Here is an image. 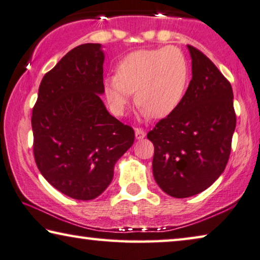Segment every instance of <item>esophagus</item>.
Wrapping results in <instances>:
<instances>
[{"mask_svg": "<svg viewBox=\"0 0 260 260\" xmlns=\"http://www.w3.org/2000/svg\"><path fill=\"white\" fill-rule=\"evenodd\" d=\"M135 135H136V138L137 139H143V138L145 137L146 133L143 129H139V127H136V129H135Z\"/></svg>", "mask_w": 260, "mask_h": 260, "instance_id": "34e87169", "label": "esophagus"}]
</instances>
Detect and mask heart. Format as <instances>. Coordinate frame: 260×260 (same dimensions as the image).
Masks as SVG:
<instances>
[{
    "label": "heart",
    "instance_id": "heart-1",
    "mask_svg": "<svg viewBox=\"0 0 260 260\" xmlns=\"http://www.w3.org/2000/svg\"><path fill=\"white\" fill-rule=\"evenodd\" d=\"M189 66L179 49L139 50L119 63L116 77L105 81L104 92L116 114H123L136 92V104L152 118L171 115L185 95Z\"/></svg>",
    "mask_w": 260,
    "mask_h": 260
}]
</instances>
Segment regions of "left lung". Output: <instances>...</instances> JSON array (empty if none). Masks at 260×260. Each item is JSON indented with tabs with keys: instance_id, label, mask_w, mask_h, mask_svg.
<instances>
[{
	"instance_id": "8db88e82",
	"label": "left lung",
	"mask_w": 260,
	"mask_h": 260,
	"mask_svg": "<svg viewBox=\"0 0 260 260\" xmlns=\"http://www.w3.org/2000/svg\"><path fill=\"white\" fill-rule=\"evenodd\" d=\"M192 80L182 103L146 137L155 146L152 172L165 193L186 198L223 174L236 129L232 86L210 58L187 46Z\"/></svg>"
}]
</instances>
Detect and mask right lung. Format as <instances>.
<instances>
[{
	"mask_svg": "<svg viewBox=\"0 0 260 260\" xmlns=\"http://www.w3.org/2000/svg\"><path fill=\"white\" fill-rule=\"evenodd\" d=\"M100 43L81 44L44 75L32 108L37 168L68 197L91 201L111 183L114 167L134 144L129 125L109 114Z\"/></svg>",
	"mask_w": 260,
	"mask_h": 260,
	"instance_id": "1",
	"label": "right lung"
}]
</instances>
